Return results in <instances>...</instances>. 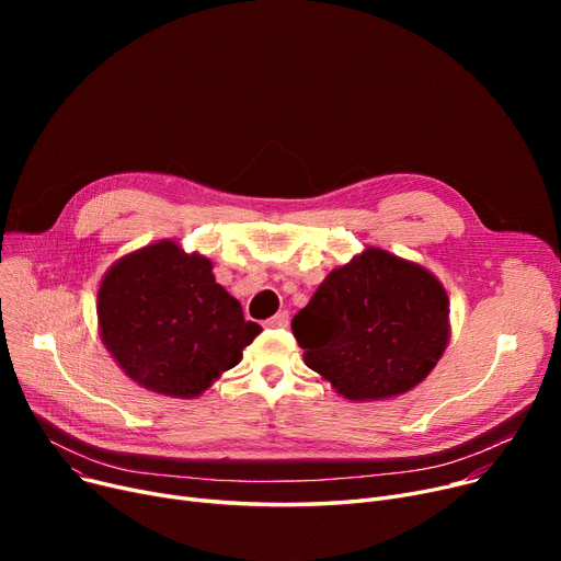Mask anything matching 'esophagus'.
Masks as SVG:
<instances>
[{
  "instance_id": "1",
  "label": "esophagus",
  "mask_w": 561,
  "mask_h": 561,
  "mask_svg": "<svg viewBox=\"0 0 561 561\" xmlns=\"http://www.w3.org/2000/svg\"><path fill=\"white\" fill-rule=\"evenodd\" d=\"M288 320H290L288 311H279L273 318L265 320V328H288Z\"/></svg>"
}]
</instances>
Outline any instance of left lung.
Segmentation results:
<instances>
[{"label": "left lung", "mask_w": 561, "mask_h": 561, "mask_svg": "<svg viewBox=\"0 0 561 561\" xmlns=\"http://www.w3.org/2000/svg\"><path fill=\"white\" fill-rule=\"evenodd\" d=\"M446 288L423 265L366 248L334 268L290 322L305 364L347 400L400 396L450 339Z\"/></svg>", "instance_id": "8db88e82"}]
</instances>
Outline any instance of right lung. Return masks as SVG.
Segmentation results:
<instances>
[{
  "label": "right lung",
  "mask_w": 561,
  "mask_h": 561,
  "mask_svg": "<svg viewBox=\"0 0 561 561\" xmlns=\"http://www.w3.org/2000/svg\"><path fill=\"white\" fill-rule=\"evenodd\" d=\"M211 271L206 256L159 241L115 261L104 275L100 336L140 387L195 398L239 364L261 332Z\"/></svg>",
  "instance_id": "obj_1"
}]
</instances>
